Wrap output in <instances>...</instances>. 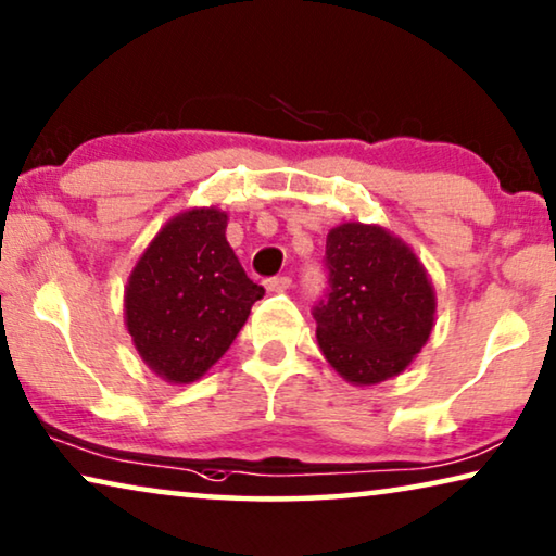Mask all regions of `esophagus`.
Returning <instances> with one entry per match:
<instances>
[{
    "label": "esophagus",
    "instance_id": "esophagus-1",
    "mask_svg": "<svg viewBox=\"0 0 556 556\" xmlns=\"http://www.w3.org/2000/svg\"><path fill=\"white\" fill-rule=\"evenodd\" d=\"M289 285H292V279H289V277H269V279H264V287H267L269 292H285V289H289Z\"/></svg>",
    "mask_w": 556,
    "mask_h": 556
}]
</instances>
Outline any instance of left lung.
<instances>
[{
	"label": "left lung",
	"instance_id": "left-lung-1",
	"mask_svg": "<svg viewBox=\"0 0 556 556\" xmlns=\"http://www.w3.org/2000/svg\"><path fill=\"white\" fill-rule=\"evenodd\" d=\"M329 289L314 306L317 342L346 382L396 377L434 327V287L425 264L392 231L346 222L327 235Z\"/></svg>",
	"mask_w": 556,
	"mask_h": 556
}]
</instances>
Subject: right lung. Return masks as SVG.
<instances>
[{
	"label": "right lung",
	"mask_w": 556,
	"mask_h": 556,
	"mask_svg": "<svg viewBox=\"0 0 556 556\" xmlns=\"http://www.w3.org/2000/svg\"><path fill=\"white\" fill-rule=\"evenodd\" d=\"M227 214L187 210L160 229L124 289V321L139 357L172 384H189L225 354L264 296L239 264Z\"/></svg>",
	"instance_id": "1"
}]
</instances>
